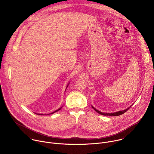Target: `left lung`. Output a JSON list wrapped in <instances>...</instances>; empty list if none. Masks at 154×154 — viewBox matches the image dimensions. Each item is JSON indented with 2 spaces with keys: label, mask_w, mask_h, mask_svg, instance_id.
<instances>
[{
  "label": "left lung",
  "mask_w": 154,
  "mask_h": 154,
  "mask_svg": "<svg viewBox=\"0 0 154 154\" xmlns=\"http://www.w3.org/2000/svg\"><path fill=\"white\" fill-rule=\"evenodd\" d=\"M94 109H95V111L96 112H97L98 113H99V114H100V115H104V116H119V115H122V114H124V113H125L128 109L131 107V106H130V107H128V108H127V109H124V110H122V111H119V112H116V113H102V112H100V111H99V110H97V109H96V108H94L93 106H92Z\"/></svg>",
  "instance_id": "left-lung-1"
}]
</instances>
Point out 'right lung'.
<instances>
[{
    "label": "right lung",
    "mask_w": 154,
    "mask_h": 154,
    "mask_svg": "<svg viewBox=\"0 0 154 154\" xmlns=\"http://www.w3.org/2000/svg\"><path fill=\"white\" fill-rule=\"evenodd\" d=\"M61 109V108H60L59 109H57V110H56V111H55V112H52V113H51V114H53V113H55V112H58V111H59L60 110V109ZM37 115H40V114H37ZM41 115H43L42 114H41Z\"/></svg>",
    "instance_id": "add662e5"
}]
</instances>
